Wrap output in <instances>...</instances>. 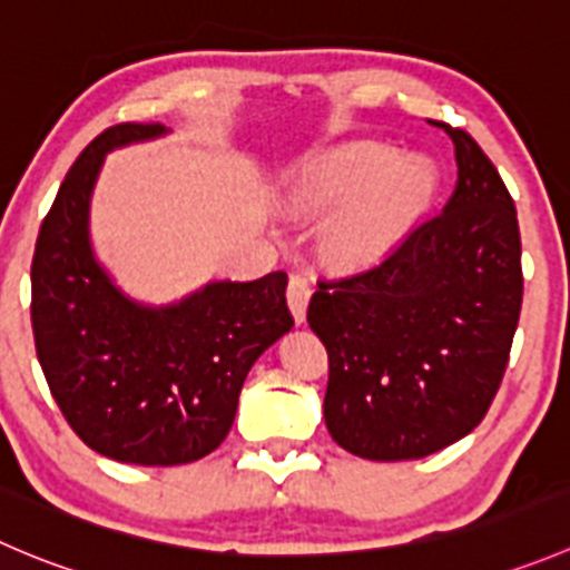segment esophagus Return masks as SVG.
<instances>
[{
  "label": "esophagus",
  "mask_w": 570,
  "mask_h": 570,
  "mask_svg": "<svg viewBox=\"0 0 570 570\" xmlns=\"http://www.w3.org/2000/svg\"><path fill=\"white\" fill-rule=\"evenodd\" d=\"M308 297H312V284H308L306 275L295 273L289 278V286H286V303H289L295 323H303V320H306Z\"/></svg>",
  "instance_id": "34e87169"
}]
</instances>
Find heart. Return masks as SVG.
I'll use <instances>...</instances> for the list:
<instances>
[{
  "instance_id": "b5f03b06",
  "label": "heart",
  "mask_w": 570,
  "mask_h": 570,
  "mask_svg": "<svg viewBox=\"0 0 570 570\" xmlns=\"http://www.w3.org/2000/svg\"><path fill=\"white\" fill-rule=\"evenodd\" d=\"M432 189V173L420 161H395L390 147L358 141L301 175L295 206L308 214L334 212L325 225V247L336 258L362 262L401 236Z\"/></svg>"
}]
</instances>
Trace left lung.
<instances>
[{
  "label": "left lung",
  "mask_w": 570,
  "mask_h": 570,
  "mask_svg": "<svg viewBox=\"0 0 570 570\" xmlns=\"http://www.w3.org/2000/svg\"><path fill=\"white\" fill-rule=\"evenodd\" d=\"M456 186L379 264L320 278L308 325L328 351L325 425L351 454L420 460L488 414L523 301L515 203L462 127Z\"/></svg>",
  "instance_id": "1"
}]
</instances>
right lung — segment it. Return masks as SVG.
I'll list each match as a JSON object with an SVG mask.
<instances>
[{
	"label": "right lung",
	"instance_id": "right-lung-1",
	"mask_svg": "<svg viewBox=\"0 0 570 570\" xmlns=\"http://www.w3.org/2000/svg\"><path fill=\"white\" fill-rule=\"evenodd\" d=\"M161 132L156 121H121L94 138L43 217L30 269L36 353L66 423L97 454L150 468L212 454L234 425L247 370L295 323L281 269L150 308L94 262L88 200L105 153Z\"/></svg>",
	"mask_w": 570,
	"mask_h": 570
}]
</instances>
